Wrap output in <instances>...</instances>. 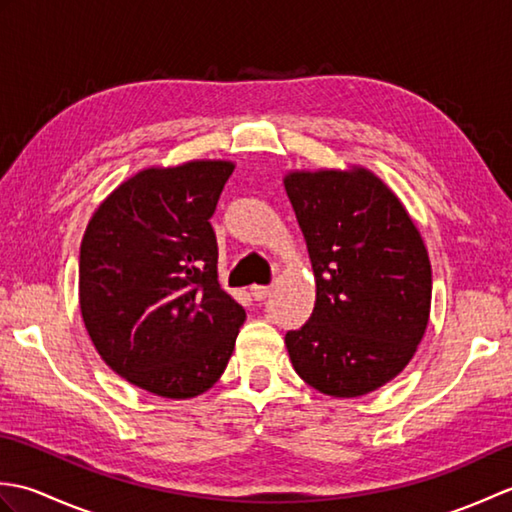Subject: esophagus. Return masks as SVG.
<instances>
[{"label":"esophagus","mask_w":512,"mask_h":512,"mask_svg":"<svg viewBox=\"0 0 512 512\" xmlns=\"http://www.w3.org/2000/svg\"><path fill=\"white\" fill-rule=\"evenodd\" d=\"M250 295L255 297V301H264L270 295V288L268 286H253L250 288Z\"/></svg>","instance_id":"esophagus-1"}]
</instances>
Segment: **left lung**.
Returning <instances> with one entry per match:
<instances>
[{"mask_svg": "<svg viewBox=\"0 0 512 512\" xmlns=\"http://www.w3.org/2000/svg\"><path fill=\"white\" fill-rule=\"evenodd\" d=\"M284 187L317 281L312 317L286 334L295 372L321 394L383 387L416 354L431 264L416 224L372 171H290Z\"/></svg>", "mask_w": 512, "mask_h": 512, "instance_id": "8db88e82", "label": "left lung"}]
</instances>
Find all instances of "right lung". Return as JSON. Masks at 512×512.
<instances>
[{"mask_svg":"<svg viewBox=\"0 0 512 512\" xmlns=\"http://www.w3.org/2000/svg\"><path fill=\"white\" fill-rule=\"evenodd\" d=\"M235 165L151 167L107 195L85 228V330L118 376L162 398L211 389L235 350L244 308L217 281L211 226Z\"/></svg>","mask_w":512,"mask_h":512,"instance_id":"obj_1","label":"right lung"}]
</instances>
